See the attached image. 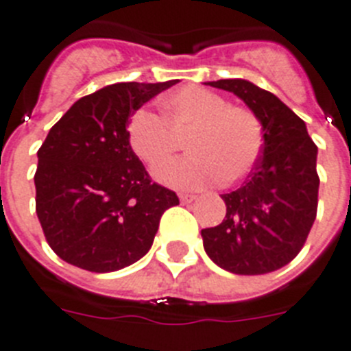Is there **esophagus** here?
I'll use <instances>...</instances> for the list:
<instances>
[{"mask_svg":"<svg viewBox=\"0 0 351 351\" xmlns=\"http://www.w3.org/2000/svg\"><path fill=\"white\" fill-rule=\"evenodd\" d=\"M197 197L195 195H191V193H181V195H179V200H181L182 204H188V202H193V200H195Z\"/></svg>","mask_w":351,"mask_h":351,"instance_id":"34e87169","label":"esophagus"}]
</instances>
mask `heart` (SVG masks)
Instances as JSON below:
<instances>
[{
    "label": "heart",
    "mask_w": 351,
    "mask_h": 351,
    "mask_svg": "<svg viewBox=\"0 0 351 351\" xmlns=\"http://www.w3.org/2000/svg\"><path fill=\"white\" fill-rule=\"evenodd\" d=\"M128 145L151 170L169 163L184 138L190 156L156 173L176 188H202L215 179L234 186L263 151V125L252 110L230 106L217 92L184 86L161 99V119L136 110L125 125Z\"/></svg>",
    "instance_id": "1"
}]
</instances>
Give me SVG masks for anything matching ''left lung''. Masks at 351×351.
Segmentation results:
<instances>
[{"label": "left lung", "instance_id": "1", "mask_svg": "<svg viewBox=\"0 0 351 351\" xmlns=\"http://www.w3.org/2000/svg\"><path fill=\"white\" fill-rule=\"evenodd\" d=\"M206 85L241 99L261 122L265 142L243 186L221 195L227 206L223 221L200 232L204 250L230 274H269L295 259L314 223L318 147L300 117L268 90L247 80Z\"/></svg>", "mask_w": 351, "mask_h": 351}]
</instances>
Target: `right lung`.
Masks as SVG:
<instances>
[{
	"instance_id": "right-lung-1",
	"label": "right lung",
	"mask_w": 351,
	"mask_h": 351,
	"mask_svg": "<svg viewBox=\"0 0 351 351\" xmlns=\"http://www.w3.org/2000/svg\"><path fill=\"white\" fill-rule=\"evenodd\" d=\"M115 83L77 99L38 149L37 217L60 259L108 274L152 247L160 218L178 195L151 182L128 145L125 125L147 101L176 85Z\"/></svg>"
}]
</instances>
